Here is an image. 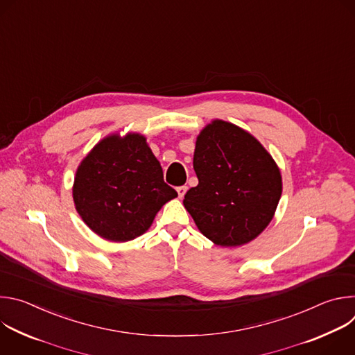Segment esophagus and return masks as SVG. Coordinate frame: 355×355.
<instances>
[{
  "mask_svg": "<svg viewBox=\"0 0 355 355\" xmlns=\"http://www.w3.org/2000/svg\"><path fill=\"white\" fill-rule=\"evenodd\" d=\"M187 189H188V187H187V185H180V187H177V192H178V196H180V198H182V196L185 195Z\"/></svg>",
  "mask_w": 355,
  "mask_h": 355,
  "instance_id": "obj_1",
  "label": "esophagus"
}]
</instances>
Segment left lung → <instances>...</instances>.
<instances>
[{
    "mask_svg": "<svg viewBox=\"0 0 355 355\" xmlns=\"http://www.w3.org/2000/svg\"><path fill=\"white\" fill-rule=\"evenodd\" d=\"M198 185L184 198L200 233L218 245H241L271 222L282 192L281 173L250 133L214 121L196 139Z\"/></svg>",
    "mask_w": 355,
    "mask_h": 355,
    "instance_id": "1",
    "label": "left lung"
}]
</instances>
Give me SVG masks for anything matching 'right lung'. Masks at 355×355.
I'll return each instance as SVG.
<instances>
[{
  "label": "right lung",
  "instance_id": "right-lung-1",
  "mask_svg": "<svg viewBox=\"0 0 355 355\" xmlns=\"http://www.w3.org/2000/svg\"><path fill=\"white\" fill-rule=\"evenodd\" d=\"M177 191L140 135L99 141L80 164L73 188L76 209L98 236L128 241L143 234Z\"/></svg>",
  "mask_w": 355,
  "mask_h": 355
}]
</instances>
